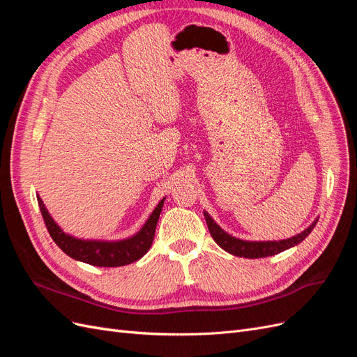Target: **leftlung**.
Here are the masks:
<instances>
[{"label":"left lung","mask_w":357,"mask_h":357,"mask_svg":"<svg viewBox=\"0 0 357 357\" xmlns=\"http://www.w3.org/2000/svg\"><path fill=\"white\" fill-rule=\"evenodd\" d=\"M205 220H207L208 231L213 236V240L218 243L225 252H228L234 256H240V257H247V259H259V257H266V256H274L282 253L287 248L298 245L299 243L304 241L308 234L314 229V226L317 223V219L312 222L307 229L302 231L301 234H296L295 236H290V238L286 240H280V241H245L235 238V236L229 235L228 232H225L220 226L213 220L211 215L204 211Z\"/></svg>","instance_id":"1"}]
</instances>
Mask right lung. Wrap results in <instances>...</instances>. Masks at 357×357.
<instances>
[{"label":"right lung","instance_id":"add662e5","mask_svg":"<svg viewBox=\"0 0 357 357\" xmlns=\"http://www.w3.org/2000/svg\"><path fill=\"white\" fill-rule=\"evenodd\" d=\"M37 201L50 236L63 253H67L75 261L93 266H123L138 261V259H142L149 252L150 245L153 243L156 225L162 207H164L165 198L160 199L142 229L132 236H129V238L119 241L75 238V236L66 234L59 228L38 195Z\"/></svg>","mask_w":357,"mask_h":357}]
</instances>
